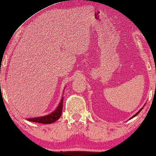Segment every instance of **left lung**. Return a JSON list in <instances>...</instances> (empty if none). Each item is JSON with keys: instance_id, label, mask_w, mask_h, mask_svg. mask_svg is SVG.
I'll return each mask as SVG.
<instances>
[{"instance_id": "obj_1", "label": "left lung", "mask_w": 156, "mask_h": 156, "mask_svg": "<svg viewBox=\"0 0 156 156\" xmlns=\"http://www.w3.org/2000/svg\"><path fill=\"white\" fill-rule=\"evenodd\" d=\"M142 109H143V108H140V110H139V111H138V112H137V113H136V114H135V115H134V116H132V117H131V119H133V117H135V116H137V115H138V114H139V113H140V112H141V110H142Z\"/></svg>"}]
</instances>
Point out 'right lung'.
Instances as JSON below:
<instances>
[{
  "label": "right lung",
  "mask_w": 156,
  "mask_h": 156,
  "mask_svg": "<svg viewBox=\"0 0 156 156\" xmlns=\"http://www.w3.org/2000/svg\"><path fill=\"white\" fill-rule=\"evenodd\" d=\"M63 99L64 97L62 98L60 102H59L58 106L52 113L50 114L47 115V116H40V117H35V118L27 119V121H33V122L44 123V124H49V123H52L55 121L58 120L59 117L62 115V112L63 107Z\"/></svg>",
  "instance_id": "add662e5"
}]
</instances>
